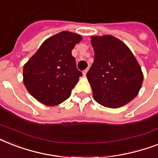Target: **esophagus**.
Returning <instances> with one entry per match:
<instances>
[{
  "mask_svg": "<svg viewBox=\"0 0 158 158\" xmlns=\"http://www.w3.org/2000/svg\"><path fill=\"white\" fill-rule=\"evenodd\" d=\"M87 72H88V69H85V70H84V71H83V74H84V76H85V75H86V74H87Z\"/></svg>",
  "mask_w": 158,
  "mask_h": 158,
  "instance_id": "1",
  "label": "esophagus"
}]
</instances>
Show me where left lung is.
I'll list each match as a JSON object with an SVG mask.
<instances>
[{"label":"left lung","instance_id":"obj_1","mask_svg":"<svg viewBox=\"0 0 158 158\" xmlns=\"http://www.w3.org/2000/svg\"><path fill=\"white\" fill-rule=\"evenodd\" d=\"M94 60L87 73L94 100L109 108L129 103L142 87L143 74L130 49L111 35L92 36Z\"/></svg>","mask_w":158,"mask_h":158}]
</instances>
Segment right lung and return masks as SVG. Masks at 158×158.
Instances as JSON below:
<instances>
[{
  "mask_svg": "<svg viewBox=\"0 0 158 158\" xmlns=\"http://www.w3.org/2000/svg\"><path fill=\"white\" fill-rule=\"evenodd\" d=\"M81 35L62 31L48 38L23 65L24 86L39 102L56 106L69 98L82 76L72 50Z\"/></svg>",
  "mask_w": 158,
  "mask_h": 158,
  "instance_id": "obj_1",
  "label": "right lung"
}]
</instances>
